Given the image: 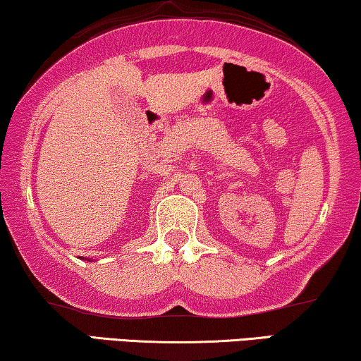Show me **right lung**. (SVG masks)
<instances>
[{"label": "right lung", "instance_id": "obj_1", "mask_svg": "<svg viewBox=\"0 0 361 361\" xmlns=\"http://www.w3.org/2000/svg\"><path fill=\"white\" fill-rule=\"evenodd\" d=\"M87 261H93V259H92V258H88V259H87Z\"/></svg>", "mask_w": 361, "mask_h": 361}]
</instances>
